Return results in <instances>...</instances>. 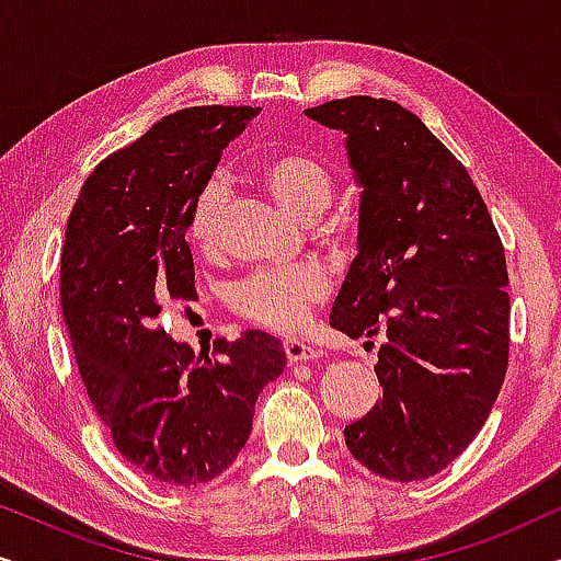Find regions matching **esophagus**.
<instances>
[{
	"label": "esophagus",
	"instance_id": "34e87169",
	"mask_svg": "<svg viewBox=\"0 0 561 561\" xmlns=\"http://www.w3.org/2000/svg\"><path fill=\"white\" fill-rule=\"evenodd\" d=\"M283 350H286L288 363H306V359H317L321 355L317 347H311L309 342L301 340H286L283 342Z\"/></svg>",
	"mask_w": 561,
	"mask_h": 561
}]
</instances>
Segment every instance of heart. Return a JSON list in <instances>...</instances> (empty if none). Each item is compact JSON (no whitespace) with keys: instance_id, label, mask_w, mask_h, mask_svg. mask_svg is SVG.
Returning a JSON list of instances; mask_svg holds the SVG:
<instances>
[{"instance_id":"heart-1","label":"heart","mask_w":561,"mask_h":561,"mask_svg":"<svg viewBox=\"0 0 561 561\" xmlns=\"http://www.w3.org/2000/svg\"><path fill=\"white\" fill-rule=\"evenodd\" d=\"M255 181L283 211L298 221H313L332 204V175L317 158L304 152H273L255 165ZM227 206L225 186L209 181L198 191L188 221V240L198 252H211L219 240V221ZM329 275L317 265L271 267L232 288V309L252 324L273 332H296L309 319L311 306L324 301Z\"/></svg>"}]
</instances>
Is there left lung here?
Segmentation results:
<instances>
[{
	"mask_svg": "<svg viewBox=\"0 0 561 561\" xmlns=\"http://www.w3.org/2000/svg\"><path fill=\"white\" fill-rule=\"evenodd\" d=\"M344 133L359 186L357 255L329 324L382 332V398L344 428L352 457L386 480L442 472L485 424L505 367V252L465 165L416 114L350 96L306 110Z\"/></svg>",
	"mask_w": 561,
	"mask_h": 561,
	"instance_id": "1",
	"label": "left lung"
}]
</instances>
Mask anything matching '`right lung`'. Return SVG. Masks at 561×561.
<instances>
[{
  "label": "right lung",
  "mask_w": 561,
  "mask_h": 561,
  "mask_svg": "<svg viewBox=\"0 0 561 561\" xmlns=\"http://www.w3.org/2000/svg\"><path fill=\"white\" fill-rule=\"evenodd\" d=\"M252 106H191L102 160L66 227L60 304L81 380L122 457L165 485H202L234 462L255 401L286 367L275 336L250 329L194 355L158 327L194 301L191 209Z\"/></svg>",
  "instance_id": "1"
}]
</instances>
